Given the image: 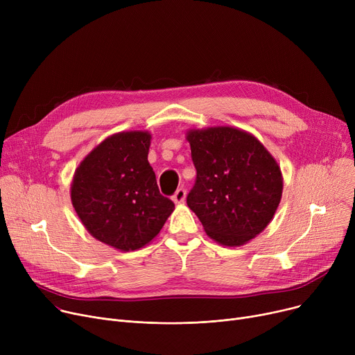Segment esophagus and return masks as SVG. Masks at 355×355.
Instances as JSON below:
<instances>
[{
	"instance_id": "esophagus-1",
	"label": "esophagus",
	"mask_w": 355,
	"mask_h": 355,
	"mask_svg": "<svg viewBox=\"0 0 355 355\" xmlns=\"http://www.w3.org/2000/svg\"><path fill=\"white\" fill-rule=\"evenodd\" d=\"M185 196H187V193H185V190H184V189H178V190L175 191V194L173 196V201H174L175 204H181V202H184Z\"/></svg>"
}]
</instances>
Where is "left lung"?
Segmentation results:
<instances>
[{
	"instance_id": "8db88e82",
	"label": "left lung",
	"mask_w": 355,
	"mask_h": 355,
	"mask_svg": "<svg viewBox=\"0 0 355 355\" xmlns=\"http://www.w3.org/2000/svg\"><path fill=\"white\" fill-rule=\"evenodd\" d=\"M185 135L197 170L189 207L218 245H246L268 227L279 207L281 166L262 142L240 128H193Z\"/></svg>"
}]
</instances>
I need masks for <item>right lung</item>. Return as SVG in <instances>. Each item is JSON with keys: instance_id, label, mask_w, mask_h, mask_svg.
<instances>
[{"instance_id": "1", "label": "right lung", "mask_w": 355, "mask_h": 355, "mask_svg": "<svg viewBox=\"0 0 355 355\" xmlns=\"http://www.w3.org/2000/svg\"><path fill=\"white\" fill-rule=\"evenodd\" d=\"M151 138L148 130L107 137L80 161L71 180V204L85 229L121 252L151 243L174 211L148 162Z\"/></svg>"}]
</instances>
